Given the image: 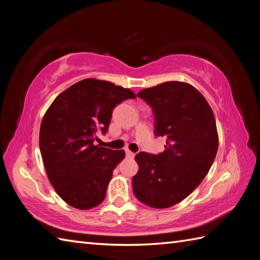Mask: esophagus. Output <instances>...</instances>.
Masks as SVG:
<instances>
[{"label":"esophagus","instance_id":"obj_1","mask_svg":"<svg viewBox=\"0 0 260 260\" xmlns=\"http://www.w3.org/2000/svg\"><path fill=\"white\" fill-rule=\"evenodd\" d=\"M125 154H126V157H129V158H133L135 156V153L131 152L129 150H126L125 151Z\"/></svg>","mask_w":260,"mask_h":260}]
</instances>
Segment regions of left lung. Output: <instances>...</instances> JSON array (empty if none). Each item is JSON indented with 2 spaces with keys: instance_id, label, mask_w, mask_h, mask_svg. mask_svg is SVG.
I'll use <instances>...</instances> for the list:
<instances>
[{
  "instance_id": "1",
  "label": "left lung",
  "mask_w": 260,
  "mask_h": 260,
  "mask_svg": "<svg viewBox=\"0 0 260 260\" xmlns=\"http://www.w3.org/2000/svg\"><path fill=\"white\" fill-rule=\"evenodd\" d=\"M153 110L154 134L167 137L165 151L140 152L133 192L148 207L165 209L196 190L209 172L218 151L211 107L194 87L167 81L137 93Z\"/></svg>"
}]
</instances>
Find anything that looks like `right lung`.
I'll list each match as a JSON object with an SVG mask.
<instances>
[{
	"label": "right lung",
	"instance_id": "1",
	"mask_svg": "<svg viewBox=\"0 0 260 260\" xmlns=\"http://www.w3.org/2000/svg\"><path fill=\"white\" fill-rule=\"evenodd\" d=\"M135 93L113 82L84 79L54 99L40 127V152L49 181L69 206L88 210L101 204L124 151L95 145L105 135L114 108Z\"/></svg>",
	"mask_w": 260,
	"mask_h": 260
}]
</instances>
